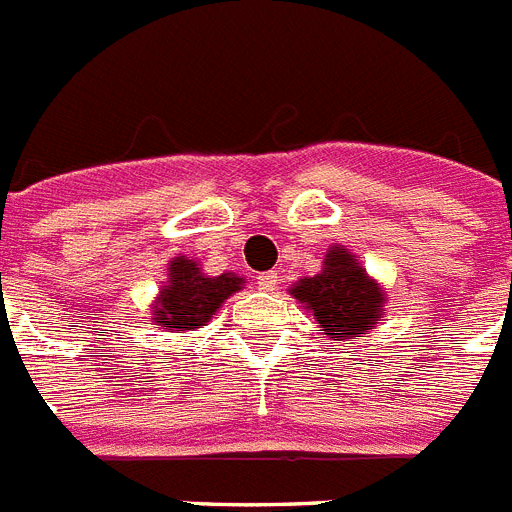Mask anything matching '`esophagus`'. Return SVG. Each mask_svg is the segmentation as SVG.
I'll return each instance as SVG.
<instances>
[{
	"label": "esophagus",
	"mask_w": 512,
	"mask_h": 512,
	"mask_svg": "<svg viewBox=\"0 0 512 512\" xmlns=\"http://www.w3.org/2000/svg\"><path fill=\"white\" fill-rule=\"evenodd\" d=\"M257 286H260L262 291H275V288H278V273H275V270H270V273H260L257 275Z\"/></svg>",
	"instance_id": "esophagus-1"
}]
</instances>
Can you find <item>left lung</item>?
I'll return each instance as SVG.
<instances>
[{
  "instance_id": "obj_1",
  "label": "left lung",
  "mask_w": 512,
  "mask_h": 512,
  "mask_svg": "<svg viewBox=\"0 0 512 512\" xmlns=\"http://www.w3.org/2000/svg\"><path fill=\"white\" fill-rule=\"evenodd\" d=\"M293 299L314 311L324 335L361 337L381 317L384 293L366 275V270L345 250H330L324 270L314 278H301L291 288Z\"/></svg>"
}]
</instances>
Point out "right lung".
Instances as JSON below:
<instances>
[{
	"label": "right lung",
	"mask_w": 512,
	"mask_h": 512,
	"mask_svg": "<svg viewBox=\"0 0 512 512\" xmlns=\"http://www.w3.org/2000/svg\"><path fill=\"white\" fill-rule=\"evenodd\" d=\"M242 278L224 273L208 278L193 260L177 257L170 265V281L162 288L154 309V322L177 332L198 330L216 314L231 293L242 288Z\"/></svg>",
	"instance_id": "obj_1"
}]
</instances>
